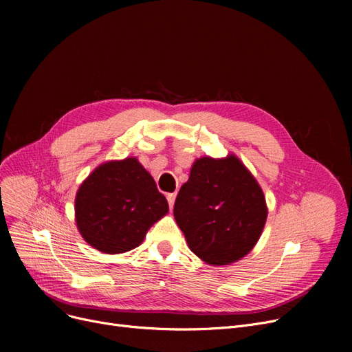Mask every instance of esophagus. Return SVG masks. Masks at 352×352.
Instances as JSON below:
<instances>
[{"instance_id": "esophagus-1", "label": "esophagus", "mask_w": 352, "mask_h": 352, "mask_svg": "<svg viewBox=\"0 0 352 352\" xmlns=\"http://www.w3.org/2000/svg\"><path fill=\"white\" fill-rule=\"evenodd\" d=\"M175 197H177V194H175V192H170V194H166V199H168L170 208H173V207H174V201H175Z\"/></svg>"}]
</instances>
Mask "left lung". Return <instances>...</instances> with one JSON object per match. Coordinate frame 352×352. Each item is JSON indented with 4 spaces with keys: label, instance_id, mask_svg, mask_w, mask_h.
<instances>
[{
    "label": "left lung",
    "instance_id": "1",
    "mask_svg": "<svg viewBox=\"0 0 352 352\" xmlns=\"http://www.w3.org/2000/svg\"><path fill=\"white\" fill-rule=\"evenodd\" d=\"M265 197L235 155L194 162L174 217L190 250L211 265H227L256 244L267 219Z\"/></svg>",
    "mask_w": 352,
    "mask_h": 352
}]
</instances>
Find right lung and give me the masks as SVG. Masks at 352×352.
<instances>
[{
	"instance_id": "obj_1",
	"label": "right lung",
	"mask_w": 352,
	"mask_h": 352,
	"mask_svg": "<svg viewBox=\"0 0 352 352\" xmlns=\"http://www.w3.org/2000/svg\"><path fill=\"white\" fill-rule=\"evenodd\" d=\"M168 212V202L137 158L109 161L81 184L76 221L85 241L105 254L137 248Z\"/></svg>"
}]
</instances>
